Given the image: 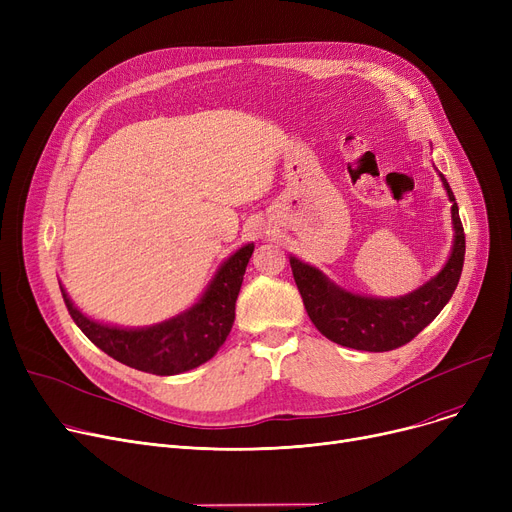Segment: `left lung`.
<instances>
[{"instance_id": "left-lung-1", "label": "left lung", "mask_w": 512, "mask_h": 512, "mask_svg": "<svg viewBox=\"0 0 512 512\" xmlns=\"http://www.w3.org/2000/svg\"><path fill=\"white\" fill-rule=\"evenodd\" d=\"M444 191L452 203V249L442 270L405 297H365L338 286L315 265L290 255L294 282L299 286L305 309L315 328L336 344L357 351L384 353L411 342L432 324L459 284L465 261V232L450 184L440 174Z\"/></svg>"}]
</instances>
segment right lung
<instances>
[{"label": "right lung", "mask_w": 512, "mask_h": 512, "mask_svg": "<svg viewBox=\"0 0 512 512\" xmlns=\"http://www.w3.org/2000/svg\"><path fill=\"white\" fill-rule=\"evenodd\" d=\"M255 245L247 242L232 253L207 284L201 299L186 311L145 328H120L87 317L62 288L74 324L105 355L155 375H176L209 361L226 342L240 292L242 276Z\"/></svg>", "instance_id": "1"}]
</instances>
